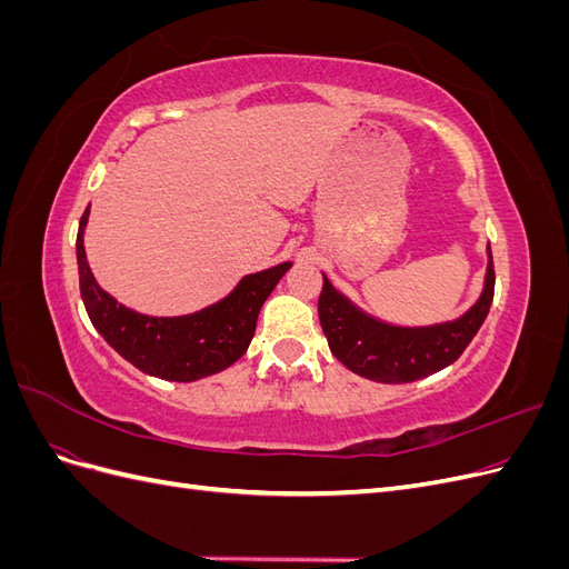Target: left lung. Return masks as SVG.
<instances>
[{"instance_id": "8db88e82", "label": "left lung", "mask_w": 569, "mask_h": 569, "mask_svg": "<svg viewBox=\"0 0 569 569\" xmlns=\"http://www.w3.org/2000/svg\"><path fill=\"white\" fill-rule=\"evenodd\" d=\"M487 253L485 289L470 311L456 320L425 327H399L368 316L322 274L318 316L330 351L351 372L382 385L416 382L451 366L468 349L493 301L491 247H487Z\"/></svg>"}]
</instances>
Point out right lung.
Instances as JSON below:
<instances>
[{
  "label": "right lung",
  "instance_id": "1",
  "mask_svg": "<svg viewBox=\"0 0 569 569\" xmlns=\"http://www.w3.org/2000/svg\"><path fill=\"white\" fill-rule=\"evenodd\" d=\"M90 206L84 209L76 239L80 297L97 332L109 347L151 377L168 382H194L216 375L242 358L256 332V320L270 291L282 280L291 263L251 272L239 280L226 299L178 318H157L137 313L118 303L101 289L84 256V226Z\"/></svg>",
  "mask_w": 569,
  "mask_h": 569
}]
</instances>
